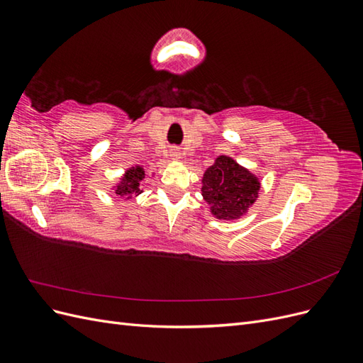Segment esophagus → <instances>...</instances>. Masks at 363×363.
Instances as JSON below:
<instances>
[{"label": "esophagus", "mask_w": 363, "mask_h": 363, "mask_svg": "<svg viewBox=\"0 0 363 363\" xmlns=\"http://www.w3.org/2000/svg\"><path fill=\"white\" fill-rule=\"evenodd\" d=\"M182 157V152L179 150H171V159L172 160H179Z\"/></svg>", "instance_id": "esophagus-1"}]
</instances>
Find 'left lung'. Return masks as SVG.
<instances>
[{
	"label": "left lung",
	"mask_w": 363,
	"mask_h": 363,
	"mask_svg": "<svg viewBox=\"0 0 363 363\" xmlns=\"http://www.w3.org/2000/svg\"><path fill=\"white\" fill-rule=\"evenodd\" d=\"M203 200L215 218L233 221L256 203L260 182L255 174L228 156H218L203 174Z\"/></svg>",
	"instance_id": "left-lung-1"
}]
</instances>
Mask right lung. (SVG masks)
<instances>
[{
	"label": "right lung",
	"instance_id": "right-lung-1",
	"mask_svg": "<svg viewBox=\"0 0 363 363\" xmlns=\"http://www.w3.org/2000/svg\"><path fill=\"white\" fill-rule=\"evenodd\" d=\"M145 180V169L140 164H135V167L128 168L119 182L113 186V191L119 196H127V200L131 196H138L142 192V182Z\"/></svg>",
	"mask_w": 363,
	"mask_h": 363
}]
</instances>
